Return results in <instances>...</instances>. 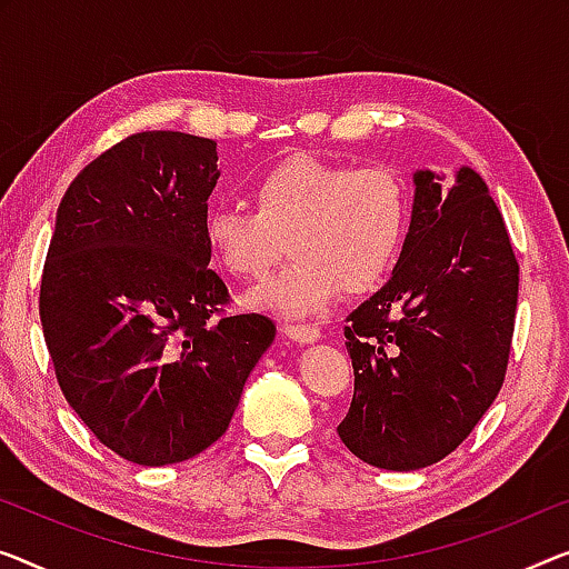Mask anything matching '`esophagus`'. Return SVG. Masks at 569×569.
<instances>
[{"label":"esophagus","mask_w":569,"mask_h":569,"mask_svg":"<svg viewBox=\"0 0 569 569\" xmlns=\"http://www.w3.org/2000/svg\"><path fill=\"white\" fill-rule=\"evenodd\" d=\"M283 332L293 339V342H301V345H309V342H317L321 337V332L313 325H299V321H291V325L283 327Z\"/></svg>","instance_id":"esophagus-1"}]
</instances>
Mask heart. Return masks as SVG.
Masks as SVG:
<instances>
[{
  "instance_id": "b5f03b06",
  "label": "heart",
  "mask_w": 569,
  "mask_h": 569,
  "mask_svg": "<svg viewBox=\"0 0 569 569\" xmlns=\"http://www.w3.org/2000/svg\"><path fill=\"white\" fill-rule=\"evenodd\" d=\"M250 209L211 207L201 219L209 256L237 281H262L286 244L293 260L256 293L286 313L325 309L339 288L368 293L401 260L409 186L393 168L291 156L252 181Z\"/></svg>"
}]
</instances>
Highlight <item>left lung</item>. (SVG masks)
I'll list each match as a JSON object with an SVG mask.
<instances>
[{"label":"left lung","instance_id":"left-lung-1","mask_svg":"<svg viewBox=\"0 0 569 569\" xmlns=\"http://www.w3.org/2000/svg\"><path fill=\"white\" fill-rule=\"evenodd\" d=\"M431 171L401 260L347 317L355 393L337 435L362 462L419 470L470 437L501 391L511 355L519 260L501 209L472 168L442 191Z\"/></svg>","mask_w":569,"mask_h":569}]
</instances>
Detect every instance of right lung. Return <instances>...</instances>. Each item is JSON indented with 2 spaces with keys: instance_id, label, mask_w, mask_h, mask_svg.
<instances>
[{
  "instance_id": "add662e5",
  "label": "right lung",
  "mask_w": 569,
  "mask_h": 569,
  "mask_svg": "<svg viewBox=\"0 0 569 569\" xmlns=\"http://www.w3.org/2000/svg\"><path fill=\"white\" fill-rule=\"evenodd\" d=\"M217 142L134 132L68 186L42 266L40 321L58 386L127 462L197 457L230 427L244 380L276 337L230 313L201 219Z\"/></svg>"
}]
</instances>
